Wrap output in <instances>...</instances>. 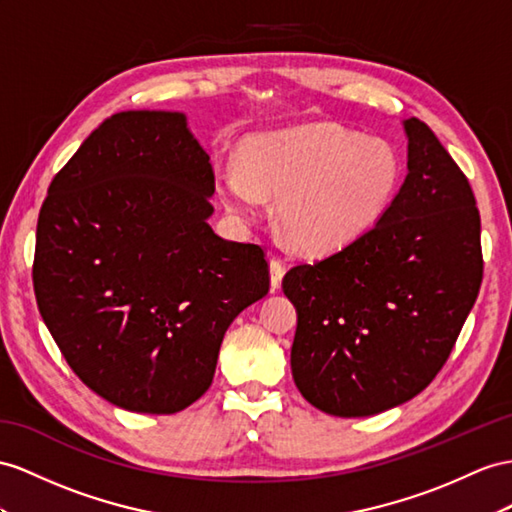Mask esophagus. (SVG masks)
Instances as JSON below:
<instances>
[{
  "label": "esophagus",
  "instance_id": "34e87169",
  "mask_svg": "<svg viewBox=\"0 0 512 512\" xmlns=\"http://www.w3.org/2000/svg\"><path fill=\"white\" fill-rule=\"evenodd\" d=\"M285 274V261L281 257H270V283L272 290H279Z\"/></svg>",
  "mask_w": 512,
  "mask_h": 512
}]
</instances>
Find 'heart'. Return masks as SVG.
<instances>
[{
    "label": "heart",
    "instance_id": "1",
    "mask_svg": "<svg viewBox=\"0 0 512 512\" xmlns=\"http://www.w3.org/2000/svg\"><path fill=\"white\" fill-rule=\"evenodd\" d=\"M400 179V155L387 140L309 123L246 140L242 166L220 164L216 188L244 218L264 212V196H279V225L294 246L329 253L383 218Z\"/></svg>",
    "mask_w": 512,
    "mask_h": 512
}]
</instances>
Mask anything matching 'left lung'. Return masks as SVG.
<instances>
[{
  "label": "left lung",
  "instance_id": "obj_1",
  "mask_svg": "<svg viewBox=\"0 0 512 512\" xmlns=\"http://www.w3.org/2000/svg\"><path fill=\"white\" fill-rule=\"evenodd\" d=\"M404 129L409 175L383 218L283 277L298 311L294 383L339 417L381 413L424 391L480 292L476 196L426 123L409 119Z\"/></svg>",
  "mask_w": 512,
  "mask_h": 512
}]
</instances>
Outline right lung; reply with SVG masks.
<instances>
[{"instance_id":"1","label":"right lung","mask_w":512,"mask_h":512,"mask_svg":"<svg viewBox=\"0 0 512 512\" xmlns=\"http://www.w3.org/2000/svg\"><path fill=\"white\" fill-rule=\"evenodd\" d=\"M214 168L179 112L103 121L51 181L34 294L71 370L136 413H177L212 385L222 337L270 290L264 248L207 225Z\"/></svg>"}]
</instances>
